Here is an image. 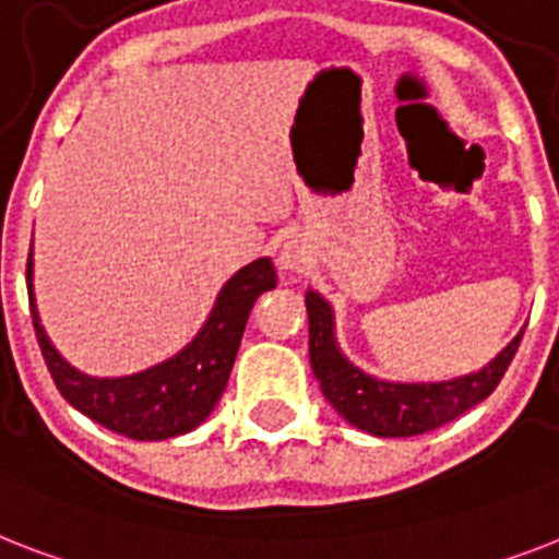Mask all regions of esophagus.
Listing matches in <instances>:
<instances>
[{
	"mask_svg": "<svg viewBox=\"0 0 559 559\" xmlns=\"http://www.w3.org/2000/svg\"><path fill=\"white\" fill-rule=\"evenodd\" d=\"M278 264L281 270H289V272H298L304 266V249L298 240H287L284 247H281V255H278Z\"/></svg>",
	"mask_w": 559,
	"mask_h": 559,
	"instance_id": "1",
	"label": "esophagus"
}]
</instances>
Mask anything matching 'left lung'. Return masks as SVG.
I'll return each mask as SVG.
<instances>
[{"instance_id": "1", "label": "left lung", "mask_w": 559, "mask_h": 559, "mask_svg": "<svg viewBox=\"0 0 559 559\" xmlns=\"http://www.w3.org/2000/svg\"><path fill=\"white\" fill-rule=\"evenodd\" d=\"M304 301L310 316V365L321 393L342 419L373 437H419L479 405L500 384L523 338V333H516L476 373L448 382H388L344 356L335 342L333 307L316 289Z\"/></svg>"}]
</instances>
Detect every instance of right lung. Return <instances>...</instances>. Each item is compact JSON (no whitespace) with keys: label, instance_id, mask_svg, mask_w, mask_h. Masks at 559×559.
<instances>
[{"label":"right lung","instance_id":"add662e5","mask_svg":"<svg viewBox=\"0 0 559 559\" xmlns=\"http://www.w3.org/2000/svg\"><path fill=\"white\" fill-rule=\"evenodd\" d=\"M275 281L278 275L270 258L240 266L217 293L209 319L183 350L140 373L99 379L68 365L45 333L34 298V261L28 258L31 319L53 384L68 405L103 428L138 442H160L189 433L215 411L233 373L249 312L258 295L275 289Z\"/></svg>","mask_w":559,"mask_h":559}]
</instances>
